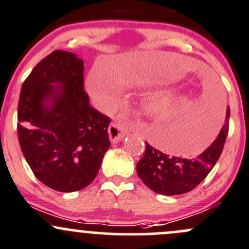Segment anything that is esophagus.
<instances>
[{"label":"esophagus","instance_id":"obj_1","mask_svg":"<svg viewBox=\"0 0 249 249\" xmlns=\"http://www.w3.org/2000/svg\"><path fill=\"white\" fill-rule=\"evenodd\" d=\"M129 134V129L120 123H112L108 127V136L112 143H118Z\"/></svg>","mask_w":249,"mask_h":249}]
</instances>
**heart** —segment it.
<instances>
[{
	"label": "heart",
	"mask_w": 249,
	"mask_h": 249,
	"mask_svg": "<svg viewBox=\"0 0 249 249\" xmlns=\"http://www.w3.org/2000/svg\"><path fill=\"white\" fill-rule=\"evenodd\" d=\"M109 82V76L101 69L91 70L87 78L88 91L104 109L113 108L118 101L117 94L110 91ZM184 101L185 94L180 90L171 89L152 92L143 99V114L154 122L170 120L179 113Z\"/></svg>",
	"instance_id": "b5f03b06"
}]
</instances>
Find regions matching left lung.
<instances>
[{"label": "left lung", "instance_id": "8db88e82", "mask_svg": "<svg viewBox=\"0 0 249 249\" xmlns=\"http://www.w3.org/2000/svg\"><path fill=\"white\" fill-rule=\"evenodd\" d=\"M229 130V110L224 126L214 142L194 159L170 157L145 142V153L137 162L136 171L142 182L158 194L180 195L200 184L222 154Z\"/></svg>", "mask_w": 249, "mask_h": 249}]
</instances>
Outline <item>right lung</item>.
Returning <instances> with one entry per match:
<instances>
[{
	"instance_id": "add662e5",
	"label": "right lung",
	"mask_w": 249,
	"mask_h": 249,
	"mask_svg": "<svg viewBox=\"0 0 249 249\" xmlns=\"http://www.w3.org/2000/svg\"><path fill=\"white\" fill-rule=\"evenodd\" d=\"M76 54L55 50L21 87L18 137L32 172L56 192L88 187L108 150L109 118L92 108Z\"/></svg>"
}]
</instances>
